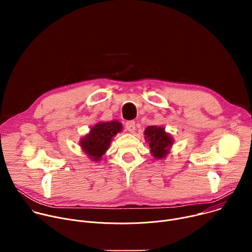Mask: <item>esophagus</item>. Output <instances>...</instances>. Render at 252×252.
Returning a JSON list of instances; mask_svg holds the SVG:
<instances>
[{"mask_svg": "<svg viewBox=\"0 0 252 252\" xmlns=\"http://www.w3.org/2000/svg\"><path fill=\"white\" fill-rule=\"evenodd\" d=\"M126 128L129 132H133L135 130V123L133 121H128L126 123Z\"/></svg>", "mask_w": 252, "mask_h": 252, "instance_id": "34e87169", "label": "esophagus"}]
</instances>
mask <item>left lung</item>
I'll use <instances>...</instances> for the list:
<instances>
[{"instance_id":"8db88e82","label":"left lung","mask_w":252,"mask_h":252,"mask_svg":"<svg viewBox=\"0 0 252 252\" xmlns=\"http://www.w3.org/2000/svg\"><path fill=\"white\" fill-rule=\"evenodd\" d=\"M146 138L150 142L152 154L157 158H164L172 145V139L161 126H150L145 130Z\"/></svg>"}]
</instances>
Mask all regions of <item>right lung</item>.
Segmentation results:
<instances>
[{
    "mask_svg": "<svg viewBox=\"0 0 252 252\" xmlns=\"http://www.w3.org/2000/svg\"><path fill=\"white\" fill-rule=\"evenodd\" d=\"M122 128V124L115 121L96 124L91 128L90 133L82 139L81 147L91 158L99 160L109 149L113 136L121 131Z\"/></svg>",
    "mask_w": 252,
    "mask_h": 252,
    "instance_id": "obj_1",
    "label": "right lung"
}]
</instances>
